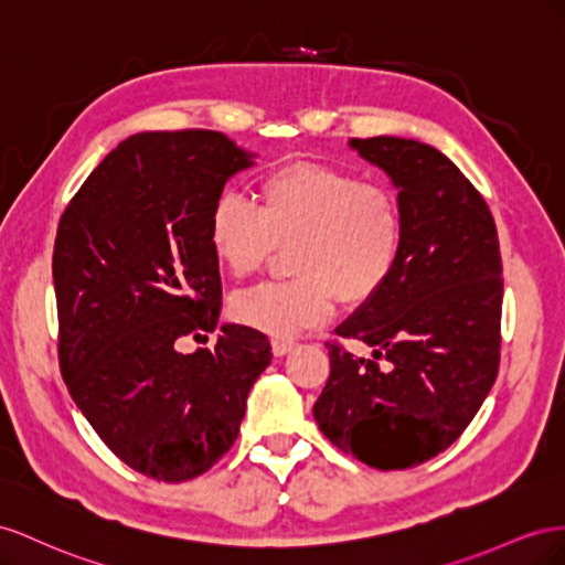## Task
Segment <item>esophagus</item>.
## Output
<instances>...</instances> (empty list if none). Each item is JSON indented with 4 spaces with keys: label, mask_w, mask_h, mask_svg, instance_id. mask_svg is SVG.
<instances>
[{
    "label": "esophagus",
    "mask_w": 565,
    "mask_h": 565,
    "mask_svg": "<svg viewBox=\"0 0 565 565\" xmlns=\"http://www.w3.org/2000/svg\"><path fill=\"white\" fill-rule=\"evenodd\" d=\"M291 350H294L291 341H281V338H277V341H271V352L277 354V358H284V354H288Z\"/></svg>",
    "instance_id": "obj_1"
}]
</instances>
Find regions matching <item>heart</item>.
<instances>
[{
    "instance_id": "b5f03b06",
    "label": "heart",
    "mask_w": 565,
    "mask_h": 565,
    "mask_svg": "<svg viewBox=\"0 0 565 565\" xmlns=\"http://www.w3.org/2000/svg\"><path fill=\"white\" fill-rule=\"evenodd\" d=\"M217 263L234 277L260 269L277 246H291V281L260 284L238 294L234 317L274 338L319 327L335 298L362 305L391 281L405 246L397 193L360 174L317 160L271 170L260 182V207L222 193L207 220Z\"/></svg>"
}]
</instances>
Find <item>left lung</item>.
Wrapping results in <instances>:
<instances>
[{
	"mask_svg": "<svg viewBox=\"0 0 565 565\" xmlns=\"http://www.w3.org/2000/svg\"><path fill=\"white\" fill-rule=\"evenodd\" d=\"M350 149L391 177L405 246L383 291L335 329L374 358L327 343L331 374L312 414L343 452L412 469L459 438L497 379L502 255L488 203L445 153L399 137L350 139Z\"/></svg>",
	"mask_w": 565,
	"mask_h": 565,
	"instance_id": "left-lung-1",
	"label": "left lung"
}]
</instances>
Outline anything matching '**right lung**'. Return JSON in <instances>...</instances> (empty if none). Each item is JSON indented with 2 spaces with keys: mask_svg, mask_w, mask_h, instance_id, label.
<instances>
[{
  "mask_svg": "<svg viewBox=\"0 0 565 565\" xmlns=\"http://www.w3.org/2000/svg\"><path fill=\"white\" fill-rule=\"evenodd\" d=\"M255 153L213 130L120 141L61 215L54 244L58 360L77 409L118 459L163 482L205 473L234 445L271 362L267 335L222 324L207 220ZM215 351L182 355L184 334ZM207 338V335H205Z\"/></svg>",
  "mask_w": 565,
  "mask_h": 565,
  "instance_id": "1",
  "label": "right lung"
}]
</instances>
